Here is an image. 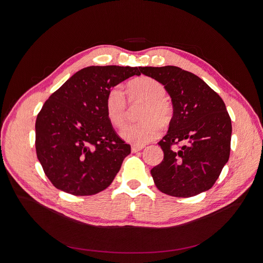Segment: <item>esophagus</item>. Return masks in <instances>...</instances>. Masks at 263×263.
Returning <instances> with one entry per match:
<instances>
[{
	"instance_id": "esophagus-1",
	"label": "esophagus",
	"mask_w": 263,
	"mask_h": 263,
	"mask_svg": "<svg viewBox=\"0 0 263 263\" xmlns=\"http://www.w3.org/2000/svg\"><path fill=\"white\" fill-rule=\"evenodd\" d=\"M144 148V146H132L131 150L132 153H137V151H141Z\"/></svg>"
}]
</instances>
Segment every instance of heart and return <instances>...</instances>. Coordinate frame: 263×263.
I'll list each match as a JSON object with an SVG mask.
<instances>
[{"label":"heart","instance_id":"b5f03b06","mask_svg":"<svg viewBox=\"0 0 263 263\" xmlns=\"http://www.w3.org/2000/svg\"><path fill=\"white\" fill-rule=\"evenodd\" d=\"M131 102H145L140 122L130 123L120 130L122 140L144 146L161 134V124H167L173 116V106L165 99L166 88L153 78L142 77L133 80L128 87ZM106 115L110 123L121 127L127 117V100L119 87H113L106 97Z\"/></svg>","mask_w":263,"mask_h":263}]
</instances>
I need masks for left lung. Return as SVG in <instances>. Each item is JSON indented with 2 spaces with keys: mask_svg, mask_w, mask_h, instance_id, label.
<instances>
[{
  "mask_svg": "<svg viewBox=\"0 0 263 263\" xmlns=\"http://www.w3.org/2000/svg\"><path fill=\"white\" fill-rule=\"evenodd\" d=\"M171 96L174 113L159 142L163 161L151 170L157 187L175 197H192L210 190L228 162L231 119L223 99L200 78L176 66L140 67ZM185 145L179 151L175 143Z\"/></svg>",
  "mask_w": 263,
  "mask_h": 263,
  "instance_id": "left-lung-1",
  "label": "left lung"
}]
</instances>
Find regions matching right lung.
<instances>
[{
	"label": "right lung",
	"instance_id": "obj_1",
	"mask_svg": "<svg viewBox=\"0 0 263 263\" xmlns=\"http://www.w3.org/2000/svg\"><path fill=\"white\" fill-rule=\"evenodd\" d=\"M140 67L89 66L53 92L37 115L36 153L52 184L87 196L113 182L130 153L106 115L108 91Z\"/></svg>",
	"mask_w": 263,
	"mask_h": 263
}]
</instances>
